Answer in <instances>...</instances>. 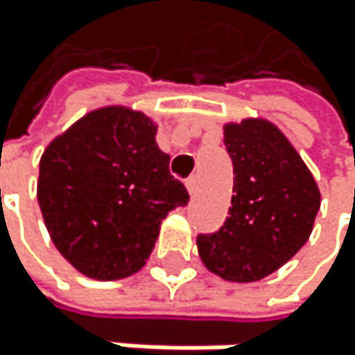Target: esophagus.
I'll use <instances>...</instances> for the list:
<instances>
[{
    "mask_svg": "<svg viewBox=\"0 0 355 355\" xmlns=\"http://www.w3.org/2000/svg\"><path fill=\"white\" fill-rule=\"evenodd\" d=\"M185 185H187L189 193H191V196H196V193H198V187H200V181H198V176H196V174H193V176H189V179H187V183H185Z\"/></svg>",
    "mask_w": 355,
    "mask_h": 355,
    "instance_id": "34e87169",
    "label": "esophagus"
}]
</instances>
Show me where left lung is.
<instances>
[{"label": "left lung", "instance_id": "8db88e82", "mask_svg": "<svg viewBox=\"0 0 355 355\" xmlns=\"http://www.w3.org/2000/svg\"><path fill=\"white\" fill-rule=\"evenodd\" d=\"M223 144L234 166V196L215 234H198V251L204 266L225 281H260L309 241L320 189L296 148L268 121L225 125Z\"/></svg>", "mask_w": 355, "mask_h": 355}]
</instances>
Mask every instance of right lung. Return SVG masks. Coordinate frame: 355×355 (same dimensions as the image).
<instances>
[{
  "label": "right lung",
  "instance_id": "1",
  "mask_svg": "<svg viewBox=\"0 0 355 355\" xmlns=\"http://www.w3.org/2000/svg\"><path fill=\"white\" fill-rule=\"evenodd\" d=\"M168 166L153 121L130 108L93 110L57 136L40 159L37 202L59 253L98 281L138 272L162 219L189 202Z\"/></svg>",
  "mask_w": 355,
  "mask_h": 355
}]
</instances>
